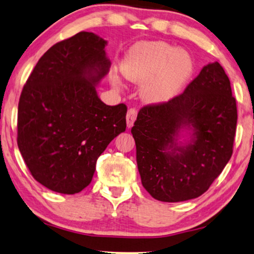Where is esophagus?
Masks as SVG:
<instances>
[{
  "mask_svg": "<svg viewBox=\"0 0 254 254\" xmlns=\"http://www.w3.org/2000/svg\"><path fill=\"white\" fill-rule=\"evenodd\" d=\"M136 117H137V110L135 109V108H130V109H128L127 116H126L127 126L128 127H131L132 125H134V122L136 120Z\"/></svg>",
  "mask_w": 254,
  "mask_h": 254,
  "instance_id": "1",
  "label": "esophagus"
}]
</instances>
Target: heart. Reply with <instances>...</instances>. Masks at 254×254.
<instances>
[{
    "instance_id": "1",
    "label": "heart",
    "mask_w": 254,
    "mask_h": 254,
    "mask_svg": "<svg viewBox=\"0 0 254 254\" xmlns=\"http://www.w3.org/2000/svg\"><path fill=\"white\" fill-rule=\"evenodd\" d=\"M124 76L131 82H144L143 98L162 102L172 98L185 84L191 72L190 58L162 41L135 46L122 64Z\"/></svg>"
}]
</instances>
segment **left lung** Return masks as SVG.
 Returning <instances> with one entry per match:
<instances>
[{
	"mask_svg": "<svg viewBox=\"0 0 254 254\" xmlns=\"http://www.w3.org/2000/svg\"><path fill=\"white\" fill-rule=\"evenodd\" d=\"M236 122L230 78L217 62L205 66L181 94L144 106L131 128L144 188L165 202L201 196L231 159ZM184 127L193 128L194 138L180 148L175 136Z\"/></svg>",
	"mask_w": 254,
	"mask_h": 254,
	"instance_id": "obj_1",
	"label": "left lung"
}]
</instances>
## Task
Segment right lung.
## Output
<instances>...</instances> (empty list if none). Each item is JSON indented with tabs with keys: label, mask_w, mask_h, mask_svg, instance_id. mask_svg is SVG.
<instances>
[{
	"label": "right lung",
	"mask_w": 254,
	"mask_h": 254,
	"mask_svg": "<svg viewBox=\"0 0 254 254\" xmlns=\"http://www.w3.org/2000/svg\"><path fill=\"white\" fill-rule=\"evenodd\" d=\"M106 44L82 31L52 46L20 95V153L33 179L56 192L88 187L98 157L126 129L127 106H107L95 91L110 67Z\"/></svg>",
	"instance_id": "obj_1"
}]
</instances>
